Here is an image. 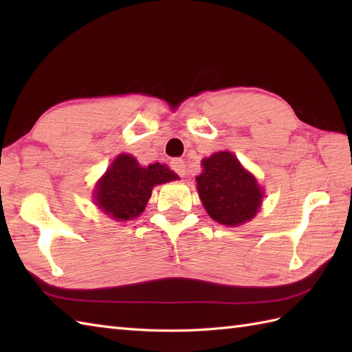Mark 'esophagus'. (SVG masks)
Instances as JSON below:
<instances>
[{
	"label": "esophagus",
	"mask_w": 352,
	"mask_h": 352,
	"mask_svg": "<svg viewBox=\"0 0 352 352\" xmlns=\"http://www.w3.org/2000/svg\"><path fill=\"white\" fill-rule=\"evenodd\" d=\"M170 168L174 169V172H177L180 177L186 175V164L183 159H174L170 162Z\"/></svg>",
	"instance_id": "obj_1"
}]
</instances>
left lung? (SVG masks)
I'll return each mask as SVG.
<instances>
[{
    "label": "left lung",
    "instance_id": "1",
    "mask_svg": "<svg viewBox=\"0 0 352 352\" xmlns=\"http://www.w3.org/2000/svg\"><path fill=\"white\" fill-rule=\"evenodd\" d=\"M197 177L199 199L208 216L227 227H237L257 214L263 189L233 153L219 151L203 162Z\"/></svg>",
    "mask_w": 352,
    "mask_h": 352
}]
</instances>
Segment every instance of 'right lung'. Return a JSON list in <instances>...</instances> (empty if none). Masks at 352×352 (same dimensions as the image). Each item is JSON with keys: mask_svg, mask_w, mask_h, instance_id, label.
Returning a JSON list of instances; mask_svg holds the SVG:
<instances>
[{"mask_svg": "<svg viewBox=\"0 0 352 352\" xmlns=\"http://www.w3.org/2000/svg\"><path fill=\"white\" fill-rule=\"evenodd\" d=\"M178 180L166 164L140 166L136 157L119 154L95 186L94 199L98 208L115 221H130L145 210L155 184Z\"/></svg>", "mask_w": 352, "mask_h": 352, "instance_id": "1", "label": "right lung"}]
</instances>
